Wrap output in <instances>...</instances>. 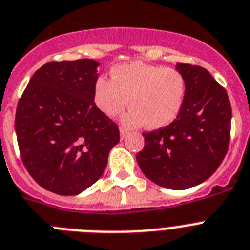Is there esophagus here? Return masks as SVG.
<instances>
[{"mask_svg": "<svg viewBox=\"0 0 250 250\" xmlns=\"http://www.w3.org/2000/svg\"><path fill=\"white\" fill-rule=\"evenodd\" d=\"M127 135V130L124 129V127H120V138L121 139H125Z\"/></svg>", "mask_w": 250, "mask_h": 250, "instance_id": "obj_1", "label": "esophagus"}]
</instances>
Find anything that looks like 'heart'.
Instances as JSON below:
<instances>
[{
  "instance_id": "obj_1",
  "label": "heart",
  "mask_w": 250,
  "mask_h": 250,
  "mask_svg": "<svg viewBox=\"0 0 250 250\" xmlns=\"http://www.w3.org/2000/svg\"><path fill=\"white\" fill-rule=\"evenodd\" d=\"M185 96L186 80L181 72L142 62L116 65L111 70V81L99 78L93 87L96 106L104 115L120 114L129 99L131 108L124 115V123L151 130L176 120Z\"/></svg>"
}]
</instances>
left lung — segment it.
Here are the masks:
<instances>
[{
    "instance_id": "8db88e82",
    "label": "left lung",
    "mask_w": 250,
    "mask_h": 250,
    "mask_svg": "<svg viewBox=\"0 0 250 250\" xmlns=\"http://www.w3.org/2000/svg\"><path fill=\"white\" fill-rule=\"evenodd\" d=\"M186 80L182 110L167 127L144 133L136 161L146 178L170 189L195 187L215 173L227 154L231 106L208 70L177 63Z\"/></svg>"
}]
</instances>
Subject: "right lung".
<instances>
[{"label": "right lung", "mask_w": 250, "mask_h": 250, "mask_svg": "<svg viewBox=\"0 0 250 250\" xmlns=\"http://www.w3.org/2000/svg\"><path fill=\"white\" fill-rule=\"evenodd\" d=\"M93 59L52 62L31 77L16 108L21 159L42 188L78 195L104 173L119 127L95 104Z\"/></svg>", "instance_id": "1"}]
</instances>
